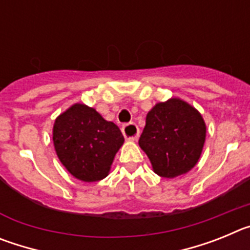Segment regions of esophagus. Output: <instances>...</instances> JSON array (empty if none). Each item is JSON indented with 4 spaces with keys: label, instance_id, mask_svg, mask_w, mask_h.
<instances>
[{
    "label": "esophagus",
    "instance_id": "1",
    "mask_svg": "<svg viewBox=\"0 0 250 250\" xmlns=\"http://www.w3.org/2000/svg\"><path fill=\"white\" fill-rule=\"evenodd\" d=\"M123 135L125 136V139L127 140H136L139 138V127L136 126V124L134 123H129V124H125L123 126Z\"/></svg>",
    "mask_w": 250,
    "mask_h": 250
}]
</instances>
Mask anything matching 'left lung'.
<instances>
[{"mask_svg":"<svg viewBox=\"0 0 250 250\" xmlns=\"http://www.w3.org/2000/svg\"><path fill=\"white\" fill-rule=\"evenodd\" d=\"M207 126L195 107L180 99L156 104L146 115L139 145L152 169L163 178H175L193 169L202 155Z\"/></svg>","mask_w":250,"mask_h":250,"instance_id":"1","label":"left lung"}]
</instances>
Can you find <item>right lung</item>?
<instances>
[{
  "label": "right lung",
  "mask_w": 250,
  "mask_h": 250,
  "mask_svg": "<svg viewBox=\"0 0 250 250\" xmlns=\"http://www.w3.org/2000/svg\"><path fill=\"white\" fill-rule=\"evenodd\" d=\"M52 140L60 161L71 175L86 183L99 182L110 171L124 144L118 125L92 107L75 104L57 116Z\"/></svg>",
  "instance_id": "add662e5"
}]
</instances>
